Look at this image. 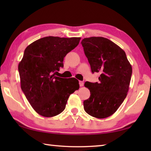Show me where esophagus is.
I'll return each instance as SVG.
<instances>
[{
  "label": "esophagus",
  "instance_id": "esophagus-1",
  "mask_svg": "<svg viewBox=\"0 0 151 151\" xmlns=\"http://www.w3.org/2000/svg\"><path fill=\"white\" fill-rule=\"evenodd\" d=\"M79 85L81 87H82L83 86H84V82L83 81H79Z\"/></svg>",
  "mask_w": 151,
  "mask_h": 151
}]
</instances>
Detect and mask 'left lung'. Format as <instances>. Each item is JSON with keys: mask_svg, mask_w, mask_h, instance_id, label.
I'll list each match as a JSON object with an SVG mask.
<instances>
[{"mask_svg": "<svg viewBox=\"0 0 151 151\" xmlns=\"http://www.w3.org/2000/svg\"><path fill=\"white\" fill-rule=\"evenodd\" d=\"M93 73H99V82H85L90 97L84 101L86 113L103 119L117 111L127 95L132 69L121 47L107 38L91 37L82 41Z\"/></svg>", "mask_w": 151, "mask_h": 151, "instance_id": "8db88e82", "label": "left lung"}]
</instances>
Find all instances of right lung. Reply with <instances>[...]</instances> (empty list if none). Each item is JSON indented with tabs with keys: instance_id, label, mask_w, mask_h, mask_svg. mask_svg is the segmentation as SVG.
Segmentation results:
<instances>
[{
	"instance_id": "add662e5",
	"label": "right lung",
	"mask_w": 151,
	"mask_h": 151,
	"mask_svg": "<svg viewBox=\"0 0 151 151\" xmlns=\"http://www.w3.org/2000/svg\"><path fill=\"white\" fill-rule=\"evenodd\" d=\"M81 39L45 37L24 50L18 65L21 89L34 110L43 117L62 113L70 95L79 89L78 80L54 75L63 67L64 57L78 45Z\"/></svg>"
}]
</instances>
